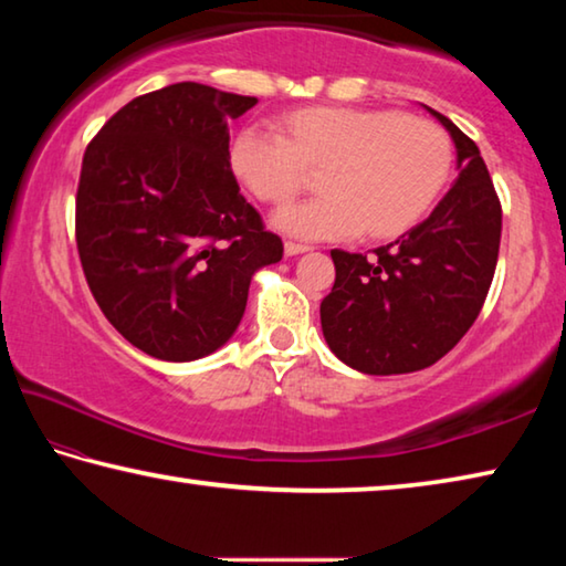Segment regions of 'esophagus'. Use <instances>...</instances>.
I'll return each instance as SVG.
<instances>
[{
  "label": "esophagus",
  "mask_w": 566,
  "mask_h": 566,
  "mask_svg": "<svg viewBox=\"0 0 566 566\" xmlns=\"http://www.w3.org/2000/svg\"><path fill=\"white\" fill-rule=\"evenodd\" d=\"M310 244H296V242H284V254L286 256H296V254H304L310 252Z\"/></svg>",
  "instance_id": "esophagus-1"
}]
</instances>
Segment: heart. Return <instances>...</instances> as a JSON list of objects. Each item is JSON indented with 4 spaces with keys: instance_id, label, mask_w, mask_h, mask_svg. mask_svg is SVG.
Here are the masks:
<instances>
[{
    "instance_id": "b5f03b06",
    "label": "heart",
    "mask_w": 566,
    "mask_h": 566,
    "mask_svg": "<svg viewBox=\"0 0 566 566\" xmlns=\"http://www.w3.org/2000/svg\"><path fill=\"white\" fill-rule=\"evenodd\" d=\"M232 169L264 202L302 189L310 167L329 165L327 195L284 205L272 224L296 239L395 237L419 222L449 175V142L437 124L389 109L312 107L249 122L232 139Z\"/></svg>"
}]
</instances>
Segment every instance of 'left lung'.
<instances>
[{"label": "left lung", "mask_w": 566, "mask_h": 566, "mask_svg": "<svg viewBox=\"0 0 566 566\" xmlns=\"http://www.w3.org/2000/svg\"><path fill=\"white\" fill-rule=\"evenodd\" d=\"M457 179L424 222L371 256L332 249L337 276L319 306L329 349L361 375L432 367L482 312L496 270L502 207L479 147L444 114Z\"/></svg>", "instance_id": "1"}]
</instances>
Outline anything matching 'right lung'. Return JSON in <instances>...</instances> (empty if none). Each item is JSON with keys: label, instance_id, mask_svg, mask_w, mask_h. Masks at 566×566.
I'll use <instances>...</instances> for the list:
<instances>
[{"label": "right lung", "instance_id": "1", "mask_svg": "<svg viewBox=\"0 0 566 566\" xmlns=\"http://www.w3.org/2000/svg\"><path fill=\"white\" fill-rule=\"evenodd\" d=\"M256 97L197 82L142 94L82 159L76 249L104 317L149 357L195 361L232 339L282 239L239 191L229 122Z\"/></svg>", "mask_w": 566, "mask_h": 566}]
</instances>
